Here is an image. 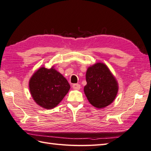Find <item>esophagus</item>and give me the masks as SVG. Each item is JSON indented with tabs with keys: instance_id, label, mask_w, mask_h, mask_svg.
Wrapping results in <instances>:
<instances>
[{
	"instance_id": "obj_1",
	"label": "esophagus",
	"mask_w": 151,
	"mask_h": 151,
	"mask_svg": "<svg viewBox=\"0 0 151 151\" xmlns=\"http://www.w3.org/2000/svg\"><path fill=\"white\" fill-rule=\"evenodd\" d=\"M72 87L73 89H79L80 88H81V85L78 84H74Z\"/></svg>"
}]
</instances>
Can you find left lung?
Listing matches in <instances>:
<instances>
[{
    "mask_svg": "<svg viewBox=\"0 0 151 151\" xmlns=\"http://www.w3.org/2000/svg\"><path fill=\"white\" fill-rule=\"evenodd\" d=\"M86 78L84 91L91 105L103 108L112 103L117 94L118 83L105 64L96 63L88 67Z\"/></svg>",
    "mask_w": 151,
    "mask_h": 151,
    "instance_id": "8db88e82",
    "label": "left lung"
}]
</instances>
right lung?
<instances>
[{"mask_svg":"<svg viewBox=\"0 0 151 151\" xmlns=\"http://www.w3.org/2000/svg\"><path fill=\"white\" fill-rule=\"evenodd\" d=\"M29 88L32 97L38 105L52 109L62 101L69 90L70 85L54 67L49 69L42 67L30 79Z\"/></svg>","mask_w":151,"mask_h":151,"instance_id":"right-lung-1","label":"right lung"}]
</instances>
